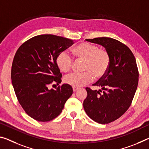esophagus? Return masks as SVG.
<instances>
[{
    "label": "esophagus",
    "mask_w": 149,
    "mask_h": 149,
    "mask_svg": "<svg viewBox=\"0 0 149 149\" xmlns=\"http://www.w3.org/2000/svg\"><path fill=\"white\" fill-rule=\"evenodd\" d=\"M79 89V88H77V87H73V91L74 92H75V91H77V90H78Z\"/></svg>",
    "instance_id": "1"
}]
</instances>
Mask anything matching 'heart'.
<instances>
[{
  "mask_svg": "<svg viewBox=\"0 0 149 149\" xmlns=\"http://www.w3.org/2000/svg\"><path fill=\"white\" fill-rule=\"evenodd\" d=\"M73 54L76 60H84L83 72H74L66 75L64 82L74 87H80L90 82L93 77L101 79L107 74L110 65V56L107 51L101 49L97 46L84 42L73 49ZM58 67L63 72L72 70L73 60L67 52L62 51L56 59Z\"/></svg>",
  "mask_w": 149,
  "mask_h": 149,
  "instance_id": "heart-1",
  "label": "heart"
}]
</instances>
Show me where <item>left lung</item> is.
<instances>
[{
	"label": "left lung",
	"instance_id": "left-lung-1",
	"mask_svg": "<svg viewBox=\"0 0 149 149\" xmlns=\"http://www.w3.org/2000/svg\"><path fill=\"white\" fill-rule=\"evenodd\" d=\"M86 40L101 45L110 56L107 74L93 84L101 89L86 87L87 95L83 103L92 120L107 124L122 116L131 104L139 81L136 60L131 49L117 40L101 37Z\"/></svg>",
	"mask_w": 149,
	"mask_h": 149
}]
</instances>
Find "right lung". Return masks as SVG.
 <instances>
[{
    "label": "right lung",
    "instance_id": "1",
    "mask_svg": "<svg viewBox=\"0 0 149 149\" xmlns=\"http://www.w3.org/2000/svg\"><path fill=\"white\" fill-rule=\"evenodd\" d=\"M74 44L72 40L52 34L39 35L23 43L16 51L11 70L12 84L20 104L36 121L57 117L73 93L72 86L63 84L49 89L62 77L56 59Z\"/></svg>",
    "mask_w": 149,
    "mask_h": 149
}]
</instances>
